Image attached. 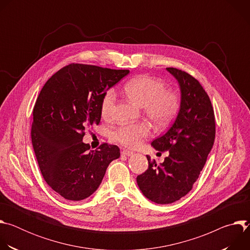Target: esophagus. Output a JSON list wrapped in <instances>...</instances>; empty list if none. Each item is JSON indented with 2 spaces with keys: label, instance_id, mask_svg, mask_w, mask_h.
<instances>
[{
  "label": "esophagus",
  "instance_id": "esophagus-1",
  "mask_svg": "<svg viewBox=\"0 0 250 250\" xmlns=\"http://www.w3.org/2000/svg\"><path fill=\"white\" fill-rule=\"evenodd\" d=\"M122 154H123V155H125V156H131V155L133 154V152L130 151V150H127V149H124V150L122 151Z\"/></svg>",
  "mask_w": 250,
  "mask_h": 250
}]
</instances>
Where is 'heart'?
<instances>
[{
    "label": "heart",
    "mask_w": 250,
    "mask_h": 250,
    "mask_svg": "<svg viewBox=\"0 0 250 250\" xmlns=\"http://www.w3.org/2000/svg\"><path fill=\"white\" fill-rule=\"evenodd\" d=\"M127 98L144 108L146 117L157 125H165L176 116L180 105L178 95L170 90H165V84L149 76L136 77L125 85ZM117 93L110 89L104 94L101 112L104 118H110L115 110ZM149 133L146 124L124 125L112 132V137L119 144L127 147H136L141 140Z\"/></svg>",
    "instance_id": "b5f03b06"
}]
</instances>
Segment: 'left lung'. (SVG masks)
Instances as JSON below:
<instances>
[{"label": "left lung", "mask_w": 250, "mask_h": 250, "mask_svg": "<svg viewBox=\"0 0 250 250\" xmlns=\"http://www.w3.org/2000/svg\"><path fill=\"white\" fill-rule=\"evenodd\" d=\"M180 88L179 112L168 130L151 142L158 151H168L157 165L138 175L141 193L156 204H171L187 195L199 178L216 135L215 114L209 98L197 79L182 70L166 68Z\"/></svg>", "instance_id": "obj_1"}]
</instances>
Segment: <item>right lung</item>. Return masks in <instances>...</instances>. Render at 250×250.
Here are the masks:
<instances>
[{
	"label": "right lung",
	"mask_w": 250,
	"mask_h": 250,
	"mask_svg": "<svg viewBox=\"0 0 250 250\" xmlns=\"http://www.w3.org/2000/svg\"><path fill=\"white\" fill-rule=\"evenodd\" d=\"M129 73L94 65L70 64L42 89L33 108L31 142L48 186L66 200L90 197L109 164L121 156L117 146L90 150L85 128L99 125L102 101L109 89Z\"/></svg>",
	"instance_id": "add662e5"
}]
</instances>
